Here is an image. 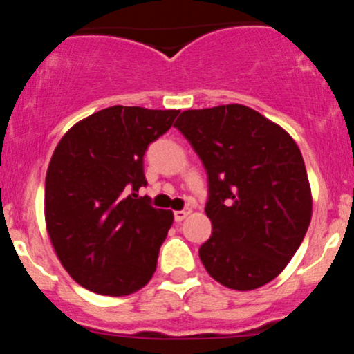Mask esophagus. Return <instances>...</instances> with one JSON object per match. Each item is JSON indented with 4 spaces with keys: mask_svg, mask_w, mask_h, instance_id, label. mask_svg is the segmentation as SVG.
Listing matches in <instances>:
<instances>
[{
    "mask_svg": "<svg viewBox=\"0 0 354 354\" xmlns=\"http://www.w3.org/2000/svg\"><path fill=\"white\" fill-rule=\"evenodd\" d=\"M189 212H192V211H189V209H183V211H175L174 212L175 221H177V223H180V221H183V220H186Z\"/></svg>",
    "mask_w": 354,
    "mask_h": 354,
    "instance_id": "1",
    "label": "esophagus"
}]
</instances>
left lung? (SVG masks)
<instances>
[{
  "label": "left lung",
  "mask_w": 354,
  "mask_h": 354,
  "mask_svg": "<svg viewBox=\"0 0 354 354\" xmlns=\"http://www.w3.org/2000/svg\"><path fill=\"white\" fill-rule=\"evenodd\" d=\"M175 127L207 171L212 234L200 246V261L228 289L266 286L289 264L310 225V186L298 145L241 104L187 109Z\"/></svg>",
  "instance_id": "obj_1"
}]
</instances>
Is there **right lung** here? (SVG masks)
Listing matches in <instances>:
<instances>
[{"mask_svg": "<svg viewBox=\"0 0 354 354\" xmlns=\"http://www.w3.org/2000/svg\"><path fill=\"white\" fill-rule=\"evenodd\" d=\"M177 109L111 106L77 122L55 149L46 175V225L67 273L84 289L126 296L149 283L174 223L156 209L143 156Z\"/></svg>", "mask_w": 354, "mask_h": 354, "instance_id": "obj_1", "label": "right lung"}]
</instances>
